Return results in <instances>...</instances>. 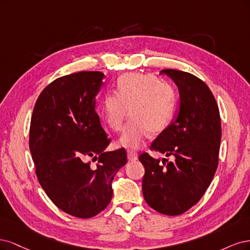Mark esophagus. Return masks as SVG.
Instances as JSON below:
<instances>
[{"instance_id": "esophagus-1", "label": "esophagus", "mask_w": 250, "mask_h": 250, "mask_svg": "<svg viewBox=\"0 0 250 250\" xmlns=\"http://www.w3.org/2000/svg\"><path fill=\"white\" fill-rule=\"evenodd\" d=\"M127 159L130 161H136L138 159V154L134 150H127Z\"/></svg>"}]
</instances>
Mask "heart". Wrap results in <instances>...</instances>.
<instances>
[{
    "mask_svg": "<svg viewBox=\"0 0 250 250\" xmlns=\"http://www.w3.org/2000/svg\"><path fill=\"white\" fill-rule=\"evenodd\" d=\"M176 106V93L168 83L150 75L127 74L118 80L116 93H108L102 104L104 122L114 131H120L128 116L132 118L120 136L119 143L137 148L149 132L158 134L171 122Z\"/></svg>",
    "mask_w": 250,
    "mask_h": 250,
    "instance_id": "b5f03b06",
    "label": "heart"
}]
</instances>
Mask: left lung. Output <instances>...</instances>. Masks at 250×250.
Wrapping results in <instances>:
<instances>
[{
	"instance_id": "obj_1",
	"label": "left lung",
	"mask_w": 250,
	"mask_h": 250,
	"mask_svg": "<svg viewBox=\"0 0 250 250\" xmlns=\"http://www.w3.org/2000/svg\"><path fill=\"white\" fill-rule=\"evenodd\" d=\"M175 83L180 107L171 124L151 143L154 149L173 162L146 152L139 160L146 168L142 192L147 205L161 214L181 215L203 197L214 178L221 141L219 109L205 82L189 72L163 69Z\"/></svg>"
}]
</instances>
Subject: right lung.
Listing matches in <instances>:
<instances>
[{"instance_id":"obj_1","label":"right lung","mask_w":250,"mask_h":250,"mask_svg":"<svg viewBox=\"0 0 250 250\" xmlns=\"http://www.w3.org/2000/svg\"><path fill=\"white\" fill-rule=\"evenodd\" d=\"M104 75L80 71L55 80L34 106L30 151L39 184L63 212L91 218L113 195L112 181L126 164V151H106L110 143L96 113ZM98 160L94 167L89 159Z\"/></svg>"}]
</instances>
